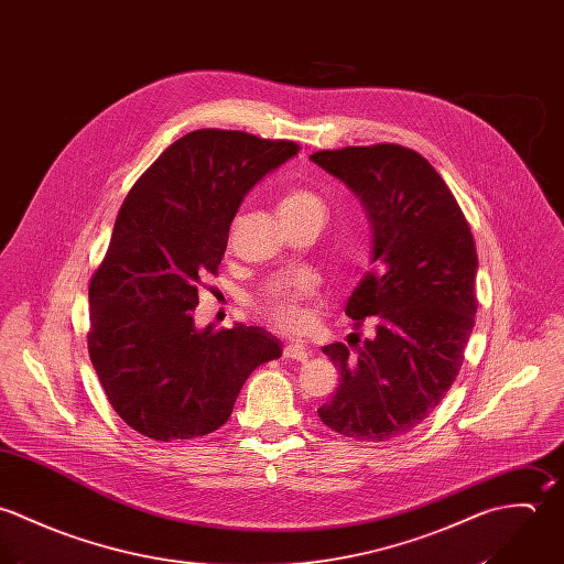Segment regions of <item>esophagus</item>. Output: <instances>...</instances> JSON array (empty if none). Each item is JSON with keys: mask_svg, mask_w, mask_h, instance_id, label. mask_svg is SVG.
I'll return each instance as SVG.
<instances>
[{"mask_svg": "<svg viewBox=\"0 0 564 564\" xmlns=\"http://www.w3.org/2000/svg\"><path fill=\"white\" fill-rule=\"evenodd\" d=\"M283 357H290V359H296V361H305L310 357V350L303 344H285Z\"/></svg>", "mask_w": 564, "mask_h": 564, "instance_id": "obj_1", "label": "esophagus"}]
</instances>
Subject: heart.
Listing matches in <instances>:
<instances>
[{"label":"heart","mask_w":564,"mask_h":564,"mask_svg":"<svg viewBox=\"0 0 564 564\" xmlns=\"http://www.w3.org/2000/svg\"><path fill=\"white\" fill-rule=\"evenodd\" d=\"M279 214L283 223L296 220H323L327 216L325 200L307 189V187H292L279 203ZM316 290L310 281H296L290 285H281L270 290L259 303V316L270 323L274 329L285 334H301L310 325V303L314 301Z\"/></svg>","instance_id":"obj_1"}]
</instances>
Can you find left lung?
Masks as SVG:
<instances>
[{"instance_id":"1","label":"left lung","mask_w":564,"mask_h":564,"mask_svg":"<svg viewBox=\"0 0 564 564\" xmlns=\"http://www.w3.org/2000/svg\"><path fill=\"white\" fill-rule=\"evenodd\" d=\"M372 226V268L346 303L352 341L323 346L338 366L321 421L346 438L383 443L419 427L455 381L475 325L477 250L443 176L399 143L321 150ZM364 324L373 327L359 340Z\"/></svg>"}]
</instances>
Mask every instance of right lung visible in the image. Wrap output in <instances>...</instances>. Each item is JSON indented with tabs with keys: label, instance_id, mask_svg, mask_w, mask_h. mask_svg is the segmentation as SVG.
<instances>
[{
	"label": "right lung",
	"instance_id": "obj_1",
	"mask_svg": "<svg viewBox=\"0 0 564 564\" xmlns=\"http://www.w3.org/2000/svg\"><path fill=\"white\" fill-rule=\"evenodd\" d=\"M299 150L200 128L163 150L123 198L89 283L87 344L111 408L141 436L170 443L220 430L248 375L281 357V341L259 327L198 332L194 310L243 196Z\"/></svg>",
	"mask_w": 564,
	"mask_h": 564
}]
</instances>
